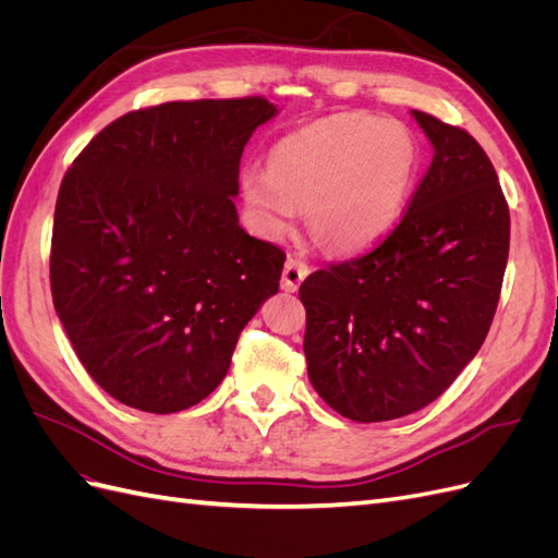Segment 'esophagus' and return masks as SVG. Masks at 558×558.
Segmentation results:
<instances>
[{
	"instance_id": "34e87169",
	"label": "esophagus",
	"mask_w": 558,
	"mask_h": 558,
	"mask_svg": "<svg viewBox=\"0 0 558 558\" xmlns=\"http://www.w3.org/2000/svg\"><path fill=\"white\" fill-rule=\"evenodd\" d=\"M307 275H310V267L305 263L293 260V258L286 260L283 275H281V289L286 293H295L300 289V283L307 279Z\"/></svg>"
}]
</instances>
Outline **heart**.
<instances>
[{"label":"heart","mask_w":558,"mask_h":558,"mask_svg":"<svg viewBox=\"0 0 558 558\" xmlns=\"http://www.w3.org/2000/svg\"><path fill=\"white\" fill-rule=\"evenodd\" d=\"M421 148L393 118L330 116L269 150L267 170L242 174V195L263 238L291 232L305 207L312 238L332 253H365L402 221Z\"/></svg>","instance_id":"b5f03b06"}]
</instances>
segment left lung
Listing matches in <instances>:
<instances>
[{
    "label": "left lung",
    "instance_id": "1",
    "mask_svg": "<svg viewBox=\"0 0 558 558\" xmlns=\"http://www.w3.org/2000/svg\"><path fill=\"white\" fill-rule=\"evenodd\" d=\"M410 113L433 162L400 226L300 286L310 381L359 424L408 416L447 391L492 328L508 265L510 211L492 160L465 130Z\"/></svg>",
    "mask_w": 558,
    "mask_h": 558
}]
</instances>
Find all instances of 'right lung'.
Returning <instances> with one entry per match:
<instances>
[{"mask_svg": "<svg viewBox=\"0 0 558 558\" xmlns=\"http://www.w3.org/2000/svg\"><path fill=\"white\" fill-rule=\"evenodd\" d=\"M263 97L167 102L107 125L64 174L50 291L78 361L128 408L174 414L223 381L277 295L283 251L240 226L244 146Z\"/></svg>", "mask_w": 558, "mask_h": 558, "instance_id": "add662e5", "label": "right lung"}]
</instances>
